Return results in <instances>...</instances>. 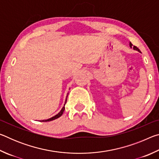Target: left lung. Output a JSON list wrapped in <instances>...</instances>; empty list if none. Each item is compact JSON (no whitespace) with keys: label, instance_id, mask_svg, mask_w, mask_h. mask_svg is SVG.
Returning a JSON list of instances; mask_svg holds the SVG:
<instances>
[{"label":"left lung","instance_id":"obj_1","mask_svg":"<svg viewBox=\"0 0 159 159\" xmlns=\"http://www.w3.org/2000/svg\"><path fill=\"white\" fill-rule=\"evenodd\" d=\"M130 48L133 47V44H132L130 42ZM133 49H134V50H138V52H140V50H139V48H137L136 46H134V45L133 46Z\"/></svg>","mask_w":159,"mask_h":159}]
</instances>
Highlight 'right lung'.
I'll use <instances>...</instances> for the list:
<instances>
[{
	"mask_svg": "<svg viewBox=\"0 0 159 159\" xmlns=\"http://www.w3.org/2000/svg\"><path fill=\"white\" fill-rule=\"evenodd\" d=\"M68 96V95H67ZM67 96H66V98H67ZM67 99V98H66ZM66 99V101H65V104H66V101H67V99ZM65 104H64V105H65ZM64 109H65V107H64V106L63 107V108L61 109V111L58 113V114H57V115H55V116H53V117H52V118H48V119H47V120H41V122H47V121H51V120H55V119H57V118H58L59 117H60L61 115H62V114H63V112H64Z\"/></svg>",
	"mask_w": 159,
	"mask_h": 159,
	"instance_id": "obj_1",
	"label": "right lung"
}]
</instances>
